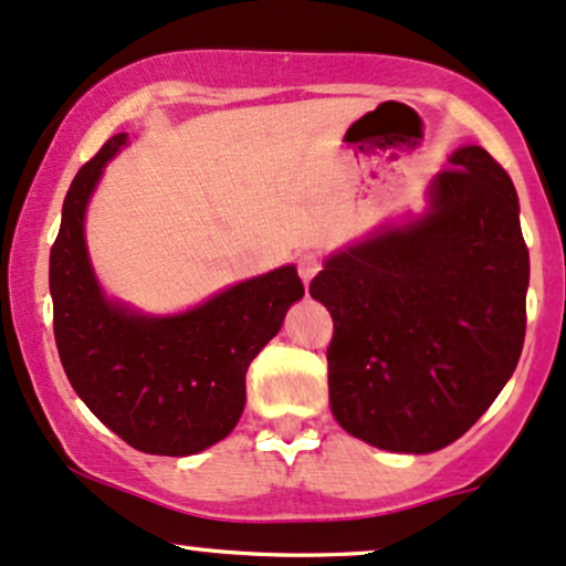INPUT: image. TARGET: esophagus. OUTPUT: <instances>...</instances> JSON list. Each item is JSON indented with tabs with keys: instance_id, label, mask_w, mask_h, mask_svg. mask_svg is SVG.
<instances>
[{
	"instance_id": "esophagus-1",
	"label": "esophagus",
	"mask_w": 566,
	"mask_h": 566,
	"mask_svg": "<svg viewBox=\"0 0 566 566\" xmlns=\"http://www.w3.org/2000/svg\"><path fill=\"white\" fill-rule=\"evenodd\" d=\"M319 271H322V255H319V252L305 250V252H301V255H297V274H301L305 284H308L311 279L319 274Z\"/></svg>"
}]
</instances>
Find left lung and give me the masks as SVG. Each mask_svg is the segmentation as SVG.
Masks as SVG:
<instances>
[{
    "instance_id": "obj_1",
    "label": "left lung",
    "mask_w": 566,
    "mask_h": 566,
    "mask_svg": "<svg viewBox=\"0 0 566 566\" xmlns=\"http://www.w3.org/2000/svg\"><path fill=\"white\" fill-rule=\"evenodd\" d=\"M407 229L333 255L311 297L333 314L329 407L350 437L437 452L463 437L516 369L530 252L509 172L463 146Z\"/></svg>"
}]
</instances>
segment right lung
I'll list each match as a JSON object with an SVG mask.
<instances>
[{
  "label": "right lung",
  "instance_id": "obj_1",
  "mask_svg": "<svg viewBox=\"0 0 566 566\" xmlns=\"http://www.w3.org/2000/svg\"><path fill=\"white\" fill-rule=\"evenodd\" d=\"M125 140L122 133L103 143L63 201L50 250L55 346L69 382L103 426L135 450L180 458L239 423L247 367L303 297V282L295 265H284L165 319L108 303L87 261L84 207Z\"/></svg>",
  "mask_w": 566,
  "mask_h": 566
}]
</instances>
